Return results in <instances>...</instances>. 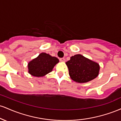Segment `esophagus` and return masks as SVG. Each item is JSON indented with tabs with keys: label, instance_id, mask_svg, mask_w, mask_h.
I'll return each mask as SVG.
<instances>
[{
	"label": "esophagus",
	"instance_id": "1",
	"mask_svg": "<svg viewBox=\"0 0 121 121\" xmlns=\"http://www.w3.org/2000/svg\"><path fill=\"white\" fill-rule=\"evenodd\" d=\"M60 61L61 62H65V59L64 58H61V59H60Z\"/></svg>",
	"mask_w": 121,
	"mask_h": 121
}]
</instances>
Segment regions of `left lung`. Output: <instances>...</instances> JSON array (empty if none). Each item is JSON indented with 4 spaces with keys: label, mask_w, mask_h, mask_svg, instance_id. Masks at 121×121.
<instances>
[{
    "label": "left lung",
    "mask_w": 121,
    "mask_h": 121,
    "mask_svg": "<svg viewBox=\"0 0 121 121\" xmlns=\"http://www.w3.org/2000/svg\"><path fill=\"white\" fill-rule=\"evenodd\" d=\"M66 65L70 78L78 83L87 82L95 78L100 69L99 64L80 54L72 56Z\"/></svg>",
    "instance_id": "obj_1"
}]
</instances>
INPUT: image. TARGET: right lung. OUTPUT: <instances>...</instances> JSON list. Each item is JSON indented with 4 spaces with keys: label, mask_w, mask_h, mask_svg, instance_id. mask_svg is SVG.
Here are the masks:
<instances>
[{
    "label": "right lung",
    "mask_w": 121,
    "mask_h": 121,
    "mask_svg": "<svg viewBox=\"0 0 121 121\" xmlns=\"http://www.w3.org/2000/svg\"><path fill=\"white\" fill-rule=\"evenodd\" d=\"M59 62V60L56 57L46 53H41L28 63V73L34 77H44L52 72L54 66Z\"/></svg>",
    "instance_id": "right-lung-1"
}]
</instances>
